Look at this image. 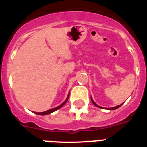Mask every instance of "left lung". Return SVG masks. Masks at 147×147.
Segmentation results:
<instances>
[{
    "instance_id": "8db88e82",
    "label": "left lung",
    "mask_w": 147,
    "mask_h": 147,
    "mask_svg": "<svg viewBox=\"0 0 147 147\" xmlns=\"http://www.w3.org/2000/svg\"><path fill=\"white\" fill-rule=\"evenodd\" d=\"M91 99H92V103H93V104H94V105H95V106H96V107H100V108H103L102 107H100V106H98V105H97L96 104H95V102H94V100H92V97H91ZM123 105V104H121V105H117V106H116V107H111V108H108V109L109 110H115V109H117V108H118V107H120L121 106V105Z\"/></svg>"
}]
</instances>
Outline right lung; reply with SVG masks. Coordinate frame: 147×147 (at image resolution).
<instances>
[{
	"mask_svg": "<svg viewBox=\"0 0 147 147\" xmlns=\"http://www.w3.org/2000/svg\"><path fill=\"white\" fill-rule=\"evenodd\" d=\"M69 95L68 96V98H66V100H65L64 102L62 103V105H59V106H58V107H55V108H53V109H50V110H48V111H44V112H35V114H39V115H46V114H51V113H53V111H56V110L59 109L60 107H62L63 105L66 103V101L68 100V99H69Z\"/></svg>",
	"mask_w": 147,
	"mask_h": 147,
	"instance_id": "1",
	"label": "right lung"
}]
</instances>
